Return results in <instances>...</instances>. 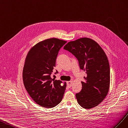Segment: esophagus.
I'll return each mask as SVG.
<instances>
[{"instance_id":"obj_1","label":"esophagus","mask_w":128,"mask_h":128,"mask_svg":"<svg viewBox=\"0 0 128 128\" xmlns=\"http://www.w3.org/2000/svg\"><path fill=\"white\" fill-rule=\"evenodd\" d=\"M72 84H73V81L71 80V81H68L67 82V85L69 87H71L72 85Z\"/></svg>"}]
</instances>
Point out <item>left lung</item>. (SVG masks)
I'll list each match as a JSON object with an SVG mask.
<instances>
[{"mask_svg":"<svg viewBox=\"0 0 128 128\" xmlns=\"http://www.w3.org/2000/svg\"><path fill=\"white\" fill-rule=\"evenodd\" d=\"M64 49L74 54L80 68L87 74L82 82V90L76 94L78 103L85 109L97 106L107 96L110 84V67L106 54L98 43L87 38L68 42Z\"/></svg>","mask_w":128,"mask_h":128,"instance_id":"obj_1","label":"left lung"}]
</instances>
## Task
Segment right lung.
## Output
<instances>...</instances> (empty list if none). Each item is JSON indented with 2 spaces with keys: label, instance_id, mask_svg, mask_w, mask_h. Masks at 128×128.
I'll list each match as a JSON object with an SVG mask.
<instances>
[{
  "label": "right lung",
  "instance_id": "add662e5",
  "mask_svg": "<svg viewBox=\"0 0 128 128\" xmlns=\"http://www.w3.org/2000/svg\"><path fill=\"white\" fill-rule=\"evenodd\" d=\"M66 42L56 38L45 40L32 47L26 58L22 74L24 86L40 106L54 107L63 98L66 84L52 79L51 74L58 52Z\"/></svg>",
  "mask_w": 128,
  "mask_h": 128
}]
</instances>
